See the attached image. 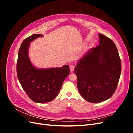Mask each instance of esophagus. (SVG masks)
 I'll return each instance as SVG.
<instances>
[{"label": "esophagus", "mask_w": 133, "mask_h": 133, "mask_svg": "<svg viewBox=\"0 0 133 133\" xmlns=\"http://www.w3.org/2000/svg\"><path fill=\"white\" fill-rule=\"evenodd\" d=\"M74 68H75V66H74V65H73V64H71V65H70V71H71V72L74 71Z\"/></svg>", "instance_id": "34e87169"}]
</instances>
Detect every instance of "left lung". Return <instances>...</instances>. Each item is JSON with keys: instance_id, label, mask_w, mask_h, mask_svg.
<instances>
[{"instance_id": "left-lung-1", "label": "left lung", "mask_w": 133, "mask_h": 133, "mask_svg": "<svg viewBox=\"0 0 133 133\" xmlns=\"http://www.w3.org/2000/svg\"><path fill=\"white\" fill-rule=\"evenodd\" d=\"M98 35L99 45L84 54L74 68L79 92L84 99L92 103L104 102L113 95L122 70L115 44L106 36Z\"/></svg>"}]
</instances>
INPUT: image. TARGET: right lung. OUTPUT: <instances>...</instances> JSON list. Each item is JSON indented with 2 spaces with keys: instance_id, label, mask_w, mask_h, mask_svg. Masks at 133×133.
Instances as JSON below:
<instances>
[{
  "instance_id": "right-lung-1",
  "label": "right lung",
  "mask_w": 133,
  "mask_h": 133,
  "mask_svg": "<svg viewBox=\"0 0 133 133\" xmlns=\"http://www.w3.org/2000/svg\"><path fill=\"white\" fill-rule=\"evenodd\" d=\"M43 35L34 34L22 42L18 52L17 76L28 96L33 102L45 103L58 95L66 76L70 74L69 66L38 69L31 64L28 55L30 42Z\"/></svg>"
}]
</instances>
